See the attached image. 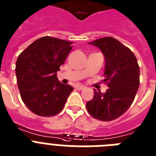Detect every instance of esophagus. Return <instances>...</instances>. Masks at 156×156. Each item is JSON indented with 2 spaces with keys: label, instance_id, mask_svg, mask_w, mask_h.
I'll return each instance as SVG.
<instances>
[{
  "label": "esophagus",
  "instance_id": "1",
  "mask_svg": "<svg viewBox=\"0 0 156 156\" xmlns=\"http://www.w3.org/2000/svg\"><path fill=\"white\" fill-rule=\"evenodd\" d=\"M86 88L85 86H76V90H84V89Z\"/></svg>",
  "mask_w": 156,
  "mask_h": 156
}]
</instances>
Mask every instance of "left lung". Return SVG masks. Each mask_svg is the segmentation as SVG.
<instances>
[{
    "label": "left lung",
    "instance_id": "1",
    "mask_svg": "<svg viewBox=\"0 0 156 156\" xmlns=\"http://www.w3.org/2000/svg\"><path fill=\"white\" fill-rule=\"evenodd\" d=\"M89 44L104 55V82L108 89L105 93L94 89V98L86 103V108L95 119L110 121L124 114L133 104L140 86V67L133 52L114 38H101Z\"/></svg>",
    "mask_w": 156,
    "mask_h": 156
}]
</instances>
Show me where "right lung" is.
Here are the masks:
<instances>
[{
    "label": "right lung",
    "mask_w": 156,
    "mask_h": 156,
    "mask_svg": "<svg viewBox=\"0 0 156 156\" xmlns=\"http://www.w3.org/2000/svg\"><path fill=\"white\" fill-rule=\"evenodd\" d=\"M72 44L44 36L34 41L18 56L16 74L20 96L26 106L38 116L58 114L74 90L57 78V71L72 50Z\"/></svg>",
    "instance_id": "obj_1"
}]
</instances>
